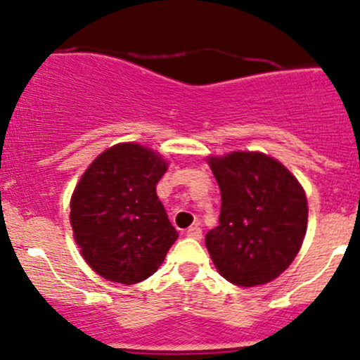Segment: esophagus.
Here are the masks:
<instances>
[{
    "label": "esophagus",
    "instance_id": "obj_1",
    "mask_svg": "<svg viewBox=\"0 0 360 360\" xmlns=\"http://www.w3.org/2000/svg\"><path fill=\"white\" fill-rule=\"evenodd\" d=\"M186 235H188V237L200 240V238H202V228L200 226H190L186 230Z\"/></svg>",
    "mask_w": 360,
    "mask_h": 360
}]
</instances>
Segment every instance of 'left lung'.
Listing matches in <instances>:
<instances>
[{"label": "left lung", "mask_w": 360, "mask_h": 360, "mask_svg": "<svg viewBox=\"0 0 360 360\" xmlns=\"http://www.w3.org/2000/svg\"><path fill=\"white\" fill-rule=\"evenodd\" d=\"M221 190L219 226L205 235L214 266L254 288L284 274L307 235V193L277 158L261 151L207 157Z\"/></svg>", "instance_id": "obj_1"}]
</instances>
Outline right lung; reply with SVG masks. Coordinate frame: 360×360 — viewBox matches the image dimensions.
I'll list each match as a JSON object with an SVG mask.
<instances>
[{
	"label": "right lung",
	"instance_id": "obj_1",
	"mask_svg": "<svg viewBox=\"0 0 360 360\" xmlns=\"http://www.w3.org/2000/svg\"><path fill=\"white\" fill-rule=\"evenodd\" d=\"M169 160L139 143L99 155L71 195L69 221L79 254L106 281L132 285L158 270L179 233L157 195Z\"/></svg>",
	"mask_w": 360,
	"mask_h": 360
}]
</instances>
